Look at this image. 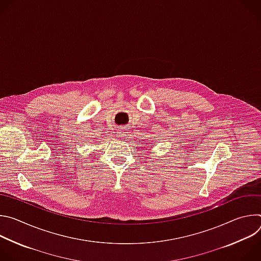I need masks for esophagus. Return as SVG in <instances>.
<instances>
[{"label": "esophagus", "instance_id": "1", "mask_svg": "<svg viewBox=\"0 0 261 261\" xmlns=\"http://www.w3.org/2000/svg\"><path fill=\"white\" fill-rule=\"evenodd\" d=\"M124 129H122V128H120V129H118V135H120V136H122V135H124Z\"/></svg>", "mask_w": 261, "mask_h": 261}]
</instances>
